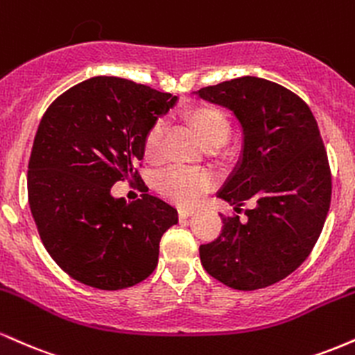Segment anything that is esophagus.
Here are the masks:
<instances>
[{
	"label": "esophagus",
	"mask_w": 355,
	"mask_h": 355,
	"mask_svg": "<svg viewBox=\"0 0 355 355\" xmlns=\"http://www.w3.org/2000/svg\"><path fill=\"white\" fill-rule=\"evenodd\" d=\"M193 214V209H178V217L180 218H189Z\"/></svg>",
	"instance_id": "34e87169"
}]
</instances>
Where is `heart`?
I'll list each match as a JSON object with an SVG mask.
<instances>
[{
  "label": "heart",
  "mask_w": 355,
  "mask_h": 355,
  "mask_svg": "<svg viewBox=\"0 0 355 355\" xmlns=\"http://www.w3.org/2000/svg\"><path fill=\"white\" fill-rule=\"evenodd\" d=\"M187 125L207 148L220 146L229 140L230 121L222 110L214 105H197L183 113ZM164 123L157 121L144 138V153L148 160H157L162 152ZM214 177L207 172L190 168H172L162 173L157 180V190L166 200L178 205H191L207 191L214 189Z\"/></svg>",
  "instance_id": "b5f03b06"
}]
</instances>
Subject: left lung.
Listing matches in <instances>:
<instances>
[{
  "instance_id": "obj_1",
  "label": "left lung",
  "mask_w": 355,
  "mask_h": 355,
  "mask_svg": "<svg viewBox=\"0 0 355 355\" xmlns=\"http://www.w3.org/2000/svg\"><path fill=\"white\" fill-rule=\"evenodd\" d=\"M230 108L243 128V155L218 191L239 215L200 245L202 266L223 285L257 291L280 282L311 255L331 207L332 175L307 103L282 85L242 76L198 89Z\"/></svg>"
}]
</instances>
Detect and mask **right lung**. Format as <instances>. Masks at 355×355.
Listing matches in <instances>:
<instances>
[{
  "label": "right lung",
  "mask_w": 355,
  "mask_h": 355,
  "mask_svg": "<svg viewBox=\"0 0 355 355\" xmlns=\"http://www.w3.org/2000/svg\"><path fill=\"white\" fill-rule=\"evenodd\" d=\"M177 96L116 76L81 81L48 107L28 162V202L51 259L78 282L120 291L155 270L177 210L144 193L126 203L112 187H144V138Z\"/></svg>",
  "instance_id": "right-lung-1"
}]
</instances>
